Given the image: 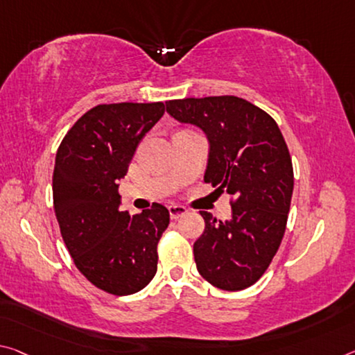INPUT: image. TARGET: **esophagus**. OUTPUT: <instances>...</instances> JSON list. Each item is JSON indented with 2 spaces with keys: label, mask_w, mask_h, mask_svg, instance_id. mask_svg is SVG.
Returning <instances> with one entry per match:
<instances>
[{
  "label": "esophagus",
  "mask_w": 355,
  "mask_h": 355,
  "mask_svg": "<svg viewBox=\"0 0 355 355\" xmlns=\"http://www.w3.org/2000/svg\"><path fill=\"white\" fill-rule=\"evenodd\" d=\"M168 213H171V218L172 219H178V218H182V216L187 215L188 210L184 207H182V205H171V207H168Z\"/></svg>",
  "instance_id": "esophagus-1"
}]
</instances>
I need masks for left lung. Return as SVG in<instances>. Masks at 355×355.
Wrapping results in <instances>:
<instances>
[{
	"mask_svg": "<svg viewBox=\"0 0 355 355\" xmlns=\"http://www.w3.org/2000/svg\"><path fill=\"white\" fill-rule=\"evenodd\" d=\"M175 120L202 128L210 140L204 177L227 194L232 218L223 223L200 211L205 230L194 261L208 283L243 291L266 273L284 237L294 189L286 140L267 112L237 96L167 101Z\"/></svg>",
	"mask_w": 355,
	"mask_h": 355,
	"instance_id": "1",
	"label": "left lung"
}]
</instances>
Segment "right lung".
I'll return each mask as SVG.
<instances>
[{
  "mask_svg": "<svg viewBox=\"0 0 355 355\" xmlns=\"http://www.w3.org/2000/svg\"><path fill=\"white\" fill-rule=\"evenodd\" d=\"M164 112V103L99 104L78 118L56 151L53 208L61 237L83 277L107 294H134L156 273L171 215L156 202L140 215L121 211L118 182Z\"/></svg>",
  "mask_w": 355,
  "mask_h": 355,
  "instance_id": "right-lung-1",
  "label": "right lung"
}]
</instances>
